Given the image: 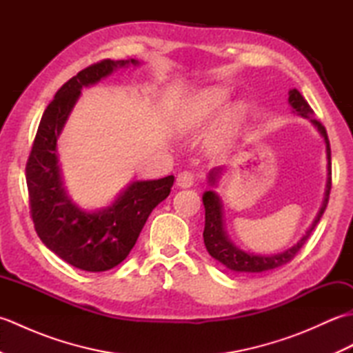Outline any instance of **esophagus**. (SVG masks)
Wrapping results in <instances>:
<instances>
[{
  "label": "esophagus",
  "mask_w": 353,
  "mask_h": 353,
  "mask_svg": "<svg viewBox=\"0 0 353 353\" xmlns=\"http://www.w3.org/2000/svg\"><path fill=\"white\" fill-rule=\"evenodd\" d=\"M194 182H196V174H194L192 171H186V170L179 172L176 179V183L177 186H181V188H190V186L194 185Z\"/></svg>",
  "instance_id": "34e87169"
}]
</instances>
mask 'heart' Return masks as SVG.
Returning <instances> with one entry per match:
<instances>
[{"label":"heart","mask_w":353,"mask_h":353,"mask_svg":"<svg viewBox=\"0 0 353 353\" xmlns=\"http://www.w3.org/2000/svg\"><path fill=\"white\" fill-rule=\"evenodd\" d=\"M229 92L223 88H209L206 91L201 92L196 101L192 104L191 109V118L194 123H203L211 119L216 112H219L224 103L228 101ZM241 119V109L234 108L229 110L228 118H226V125L228 127H234L239 123Z\"/></svg>","instance_id":"heart-1"}]
</instances>
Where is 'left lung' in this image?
Wrapping results in <instances>:
<instances>
[{"label":"left lung","instance_id":"left-lung-1","mask_svg":"<svg viewBox=\"0 0 353 353\" xmlns=\"http://www.w3.org/2000/svg\"><path fill=\"white\" fill-rule=\"evenodd\" d=\"M290 104L292 106L299 115H302L305 118H310L311 123L317 127L319 132L321 133V137L325 138L326 142V153H327V185H326V194H325V201L321 205L320 211L316 216V220L311 224V228L308 232L303 235V238L299 241L296 245H292L291 249L287 252L272 254V256H261V254H253V253H247L241 249H238L234 244L229 241V238L226 235V232L223 229V219H221V206H220V200L216 197V194L212 191H206L203 194V205H205V230H203V239H205V245L211 254L212 258H215L219 262H221L223 265H226L229 270L239 274H258L262 272H270V270H274L281 265L288 264L290 261L294 259L297 252L302 249L303 244L308 241V238L311 236L314 228L317 226V223L320 221L321 215H323L325 209L327 206L329 201V194H331V186H332V172H331V147H329V139H327V133L325 125L321 124L319 119L312 118L314 110L306 101L302 94L297 91V89H292L290 91ZM220 170L212 171L211 172V181L212 183L215 182V176L219 174Z\"/></svg>","mask_w":353,"mask_h":353}]
</instances>
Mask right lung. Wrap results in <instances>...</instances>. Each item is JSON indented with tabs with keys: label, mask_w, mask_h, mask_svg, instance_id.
I'll list each match as a JSON object with an SVG mask.
<instances>
[{
	"label": "right lung",
	"mask_w": 353,
	"mask_h": 353,
	"mask_svg": "<svg viewBox=\"0 0 353 353\" xmlns=\"http://www.w3.org/2000/svg\"><path fill=\"white\" fill-rule=\"evenodd\" d=\"M129 63L138 61L103 59L66 81L43 112L26 165L30 215L37 236L59 258L85 272H106L123 262L148 215L168 197L174 182V176L133 182L114 205L99 212L77 208L63 191L56 142L81 88Z\"/></svg>",
	"instance_id": "obj_1"
}]
</instances>
